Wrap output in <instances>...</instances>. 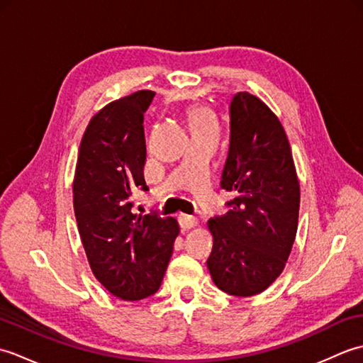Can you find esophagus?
Here are the masks:
<instances>
[{
    "label": "esophagus",
    "instance_id": "34e87169",
    "mask_svg": "<svg viewBox=\"0 0 363 363\" xmlns=\"http://www.w3.org/2000/svg\"><path fill=\"white\" fill-rule=\"evenodd\" d=\"M177 221H179L182 229H191L198 225V218H195L194 215H187V213H179Z\"/></svg>",
    "mask_w": 363,
    "mask_h": 363
}]
</instances>
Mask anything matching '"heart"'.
<instances>
[{"label":"heart","mask_w":363,"mask_h":363,"mask_svg":"<svg viewBox=\"0 0 363 363\" xmlns=\"http://www.w3.org/2000/svg\"><path fill=\"white\" fill-rule=\"evenodd\" d=\"M189 120L191 130L198 129H217V118L215 113L204 106H194L189 109Z\"/></svg>","instance_id":"heart-1"}]
</instances>
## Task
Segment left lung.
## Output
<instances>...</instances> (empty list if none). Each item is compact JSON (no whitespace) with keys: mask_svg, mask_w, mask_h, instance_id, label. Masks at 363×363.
Here are the masks:
<instances>
[{"mask_svg":"<svg viewBox=\"0 0 363 363\" xmlns=\"http://www.w3.org/2000/svg\"><path fill=\"white\" fill-rule=\"evenodd\" d=\"M230 140L221 187L230 209L211 218L207 268L234 296L267 290L287 264L298 229L299 181L287 134L269 107L248 91L229 106Z\"/></svg>","mask_w":363,"mask_h":363,"instance_id":"8db88e82","label":"left lung"}]
</instances>
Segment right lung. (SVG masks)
Masks as SVG:
<instances>
[{
	"mask_svg": "<svg viewBox=\"0 0 363 363\" xmlns=\"http://www.w3.org/2000/svg\"><path fill=\"white\" fill-rule=\"evenodd\" d=\"M154 95L134 91L91 117L73 179L74 215L91 273L125 301L159 290L179 234L173 217L133 212L134 191L148 190L143 113Z\"/></svg>",
	"mask_w": 363,
	"mask_h": 363,
	"instance_id": "right-lung-1",
	"label": "right lung"
}]
</instances>
